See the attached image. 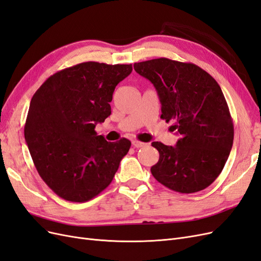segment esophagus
<instances>
[{"instance_id":"obj_1","label":"esophagus","mask_w":261,"mask_h":261,"mask_svg":"<svg viewBox=\"0 0 261 261\" xmlns=\"http://www.w3.org/2000/svg\"><path fill=\"white\" fill-rule=\"evenodd\" d=\"M132 144H133V146L135 147V148H141V147L146 146L145 143H141V141H138V140H133Z\"/></svg>"}]
</instances>
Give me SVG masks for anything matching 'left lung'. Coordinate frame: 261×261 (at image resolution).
Returning a JSON list of instances; mask_svg holds the SVG:
<instances>
[{"label": "left lung", "instance_id": "8db88e82", "mask_svg": "<svg viewBox=\"0 0 261 261\" xmlns=\"http://www.w3.org/2000/svg\"><path fill=\"white\" fill-rule=\"evenodd\" d=\"M154 86L161 102V118L176 130V146L151 144L159 161L150 171L172 191L192 194L211 185L231 152L234 126L226 100L210 74L193 63L160 58L134 64Z\"/></svg>", "mask_w": 261, "mask_h": 261}]
</instances>
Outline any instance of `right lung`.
<instances>
[{
    "label": "right lung",
    "mask_w": 261,
    "mask_h": 261,
    "mask_svg": "<svg viewBox=\"0 0 261 261\" xmlns=\"http://www.w3.org/2000/svg\"><path fill=\"white\" fill-rule=\"evenodd\" d=\"M132 70V64L81 63L50 76L31 99L26 143L39 175L61 198L92 199L127 154L128 139L109 143L94 128L111 114L115 87Z\"/></svg>",
    "instance_id": "1"
}]
</instances>
